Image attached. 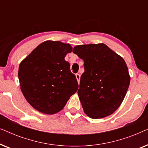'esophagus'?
<instances>
[{"mask_svg": "<svg viewBox=\"0 0 148 148\" xmlns=\"http://www.w3.org/2000/svg\"><path fill=\"white\" fill-rule=\"evenodd\" d=\"M75 76H76L77 80V82H78V84H79V82H80V75L78 74V73H77L75 75Z\"/></svg>", "mask_w": 148, "mask_h": 148, "instance_id": "34e87169", "label": "esophagus"}]
</instances>
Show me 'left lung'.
Returning a JSON list of instances; mask_svg holds the SVG:
<instances>
[{"mask_svg": "<svg viewBox=\"0 0 148 148\" xmlns=\"http://www.w3.org/2000/svg\"><path fill=\"white\" fill-rule=\"evenodd\" d=\"M73 52L84 62L77 92L84 112L92 119L112 114L130 84L124 59L104 44L76 46Z\"/></svg>", "mask_w": 148, "mask_h": 148, "instance_id": "8db88e82", "label": "left lung"}]
</instances>
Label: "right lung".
Masks as SVG:
<instances>
[{
    "label": "right lung",
    "instance_id": "1",
    "mask_svg": "<svg viewBox=\"0 0 148 148\" xmlns=\"http://www.w3.org/2000/svg\"><path fill=\"white\" fill-rule=\"evenodd\" d=\"M72 49L69 44L46 41L20 63L18 77L21 92L39 112L47 114L59 112L77 90L75 75L64 60Z\"/></svg>",
    "mask_w": 148,
    "mask_h": 148
}]
</instances>
